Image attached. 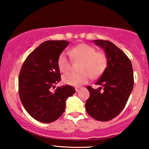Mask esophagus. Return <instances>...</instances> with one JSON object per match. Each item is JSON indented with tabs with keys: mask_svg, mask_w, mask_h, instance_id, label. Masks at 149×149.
<instances>
[{
	"mask_svg": "<svg viewBox=\"0 0 149 149\" xmlns=\"http://www.w3.org/2000/svg\"><path fill=\"white\" fill-rule=\"evenodd\" d=\"M75 90H76V92H78V91L80 90V88H79V87H77V88H75Z\"/></svg>",
	"mask_w": 149,
	"mask_h": 149,
	"instance_id": "obj_1",
	"label": "esophagus"
}]
</instances>
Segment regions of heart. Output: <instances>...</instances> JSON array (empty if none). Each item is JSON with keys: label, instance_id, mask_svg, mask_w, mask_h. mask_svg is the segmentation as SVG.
Segmentation results:
<instances>
[{"label": "heart", "instance_id": "heart-1", "mask_svg": "<svg viewBox=\"0 0 149 149\" xmlns=\"http://www.w3.org/2000/svg\"><path fill=\"white\" fill-rule=\"evenodd\" d=\"M73 60L81 62L79 70L81 72H69L63 75L62 81L66 85L80 86L85 84L91 77L98 78L104 72L108 65L107 55L96 52L93 47L87 44H80L70 51ZM58 67L61 72H68L70 69V60L66 52L60 54L58 59Z\"/></svg>", "mask_w": 149, "mask_h": 149}]
</instances>
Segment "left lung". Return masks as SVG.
I'll use <instances>...</instances> for the list:
<instances>
[{"instance_id": "8db88e82", "label": "left lung", "mask_w": 149, "mask_h": 149, "mask_svg": "<svg viewBox=\"0 0 149 149\" xmlns=\"http://www.w3.org/2000/svg\"><path fill=\"white\" fill-rule=\"evenodd\" d=\"M93 42L104 51L108 65L95 83L102 87L95 89L87 87L90 95L85 103V109L93 119L108 121L121 113L129 99L134 87L133 68L125 53L113 42L99 39Z\"/></svg>"}]
</instances>
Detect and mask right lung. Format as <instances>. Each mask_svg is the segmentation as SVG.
I'll return each instance as SVG.
<instances>
[{
    "mask_svg": "<svg viewBox=\"0 0 149 149\" xmlns=\"http://www.w3.org/2000/svg\"><path fill=\"white\" fill-rule=\"evenodd\" d=\"M67 40H47L28 55L20 70L19 95L24 109L34 119L48 123L65 111L66 101L75 93L70 85L55 87L61 79L58 59L68 45Z\"/></svg>",
    "mask_w": 149,
    "mask_h": 149,
    "instance_id": "1",
    "label": "right lung"
}]
</instances>
